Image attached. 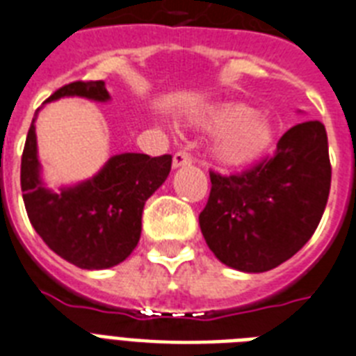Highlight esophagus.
Wrapping results in <instances>:
<instances>
[{
    "instance_id": "esophagus-1",
    "label": "esophagus",
    "mask_w": 356,
    "mask_h": 356,
    "mask_svg": "<svg viewBox=\"0 0 356 356\" xmlns=\"http://www.w3.org/2000/svg\"><path fill=\"white\" fill-rule=\"evenodd\" d=\"M191 163V156L187 152H176L172 156V169H178V167H184V165Z\"/></svg>"
}]
</instances>
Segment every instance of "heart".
I'll return each mask as SVG.
<instances>
[{
  "label": "heart",
  "instance_id": "b5f03b06",
  "mask_svg": "<svg viewBox=\"0 0 356 356\" xmlns=\"http://www.w3.org/2000/svg\"><path fill=\"white\" fill-rule=\"evenodd\" d=\"M191 126L216 131L209 156L221 169L236 170L260 161L275 145L277 124L243 102H221L198 109Z\"/></svg>",
  "mask_w": 356,
  "mask_h": 356
}]
</instances>
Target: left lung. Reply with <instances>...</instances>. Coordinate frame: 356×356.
<instances>
[{
	"mask_svg": "<svg viewBox=\"0 0 356 356\" xmlns=\"http://www.w3.org/2000/svg\"><path fill=\"white\" fill-rule=\"evenodd\" d=\"M198 216L209 250L225 266L264 273L290 260L316 232L330 189L327 131L319 120L297 124L277 152L241 175L211 172Z\"/></svg>",
	"mask_w": 356,
	"mask_h": 356,
	"instance_id": "left-lung-1",
	"label": "left lung"
}]
</instances>
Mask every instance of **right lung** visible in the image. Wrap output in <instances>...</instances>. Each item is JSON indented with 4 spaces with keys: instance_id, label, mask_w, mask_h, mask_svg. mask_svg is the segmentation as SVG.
Returning a JSON list of instances; mask_svg holds the SVG:
<instances>
[{
    "instance_id": "1",
    "label": "right lung",
    "mask_w": 356,
    "mask_h": 356,
    "mask_svg": "<svg viewBox=\"0 0 356 356\" xmlns=\"http://www.w3.org/2000/svg\"><path fill=\"white\" fill-rule=\"evenodd\" d=\"M79 96L109 102L104 81H74L46 102ZM38 113V111H37ZM33 117L22 154V193L27 217L42 241L81 269H107L131 254L140 238L143 208L170 172L169 154L150 158L124 152L111 156L89 180L49 189L42 180Z\"/></svg>"
}]
</instances>
